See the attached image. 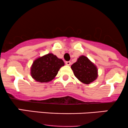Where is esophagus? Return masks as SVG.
Here are the masks:
<instances>
[{
  "label": "esophagus",
  "mask_w": 128,
  "mask_h": 128,
  "mask_svg": "<svg viewBox=\"0 0 128 128\" xmlns=\"http://www.w3.org/2000/svg\"><path fill=\"white\" fill-rule=\"evenodd\" d=\"M66 64L67 66H70V64H71V62H70V61H66Z\"/></svg>",
  "instance_id": "esophagus-1"
}]
</instances>
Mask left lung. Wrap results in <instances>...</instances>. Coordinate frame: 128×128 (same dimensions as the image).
<instances>
[{"mask_svg":"<svg viewBox=\"0 0 128 128\" xmlns=\"http://www.w3.org/2000/svg\"><path fill=\"white\" fill-rule=\"evenodd\" d=\"M71 68L74 76L80 82L89 84L98 78V68L87 57L82 55L77 61L73 64Z\"/></svg>","mask_w":128,"mask_h":128,"instance_id":"1","label":"left lung"}]
</instances>
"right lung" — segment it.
<instances>
[{
    "label": "right lung",
    "mask_w": 128,
    "mask_h": 128,
    "mask_svg": "<svg viewBox=\"0 0 128 128\" xmlns=\"http://www.w3.org/2000/svg\"><path fill=\"white\" fill-rule=\"evenodd\" d=\"M64 62L52 54L39 57L34 61L30 67L32 78L40 82H48L58 74V71Z\"/></svg>",
    "instance_id": "obj_1"
}]
</instances>
